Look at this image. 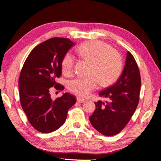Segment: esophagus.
I'll return each instance as SVG.
<instances>
[{
	"label": "esophagus",
	"instance_id": "34e87169",
	"mask_svg": "<svg viewBox=\"0 0 161 161\" xmlns=\"http://www.w3.org/2000/svg\"><path fill=\"white\" fill-rule=\"evenodd\" d=\"M76 101L78 102V103H83V102H85V100L80 98V97H77V98H76Z\"/></svg>",
	"mask_w": 161,
	"mask_h": 161
}]
</instances>
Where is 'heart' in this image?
Here are the masks:
<instances>
[{
  "label": "heart",
  "mask_w": 161,
  "mask_h": 161,
  "mask_svg": "<svg viewBox=\"0 0 161 161\" xmlns=\"http://www.w3.org/2000/svg\"><path fill=\"white\" fill-rule=\"evenodd\" d=\"M76 53L82 59L91 63L87 77H78L69 82V89L80 97H88L99 84L103 86L113 83L121 75L123 59L120 53L110 45L101 41L82 43L76 49ZM75 58L68 52L63 56L61 68L66 76L74 71Z\"/></svg>",
  "instance_id": "1"
}]
</instances>
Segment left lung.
Wrapping results in <instances>:
<instances>
[{
    "mask_svg": "<svg viewBox=\"0 0 161 161\" xmlns=\"http://www.w3.org/2000/svg\"><path fill=\"white\" fill-rule=\"evenodd\" d=\"M140 74L134 56L128 52L122 74L115 83L99 92L109 99L95 103L96 109L89 117L91 125L105 136L119 134L128 124L139 102Z\"/></svg>",
    "mask_w": 161,
    "mask_h": 161,
    "instance_id": "8db88e82",
    "label": "left lung"
}]
</instances>
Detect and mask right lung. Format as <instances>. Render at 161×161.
Returning <instances> with one entry per match:
<instances>
[{
	"label": "right lung",
	"mask_w": 161,
	"mask_h": 161,
	"mask_svg": "<svg viewBox=\"0 0 161 161\" xmlns=\"http://www.w3.org/2000/svg\"><path fill=\"white\" fill-rule=\"evenodd\" d=\"M75 43L69 39L53 37L33 49L23 66L19 79V97L29 122L42 133H50L64 124L76 97L64 93L53 100L51 87L62 91L56 82L62 74L63 56Z\"/></svg>",
	"instance_id": "obj_1"
}]
</instances>
